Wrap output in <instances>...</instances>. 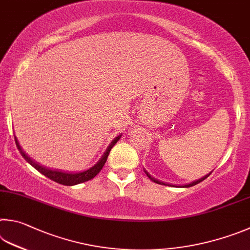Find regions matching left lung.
<instances>
[{
  "label": "left lung",
  "instance_id": "obj_1",
  "mask_svg": "<svg viewBox=\"0 0 250 250\" xmlns=\"http://www.w3.org/2000/svg\"><path fill=\"white\" fill-rule=\"evenodd\" d=\"M145 173L147 174V177L150 179V180L152 181V182H155V183H158V185H164V186H166L164 182H161V181H158L157 180V179H155V178H152L149 173H148L146 170H145ZM208 176H205V177H203V178H201V179H199V180H196V181H193V182H191V183H189V185H186V186H183V188H189V187H193V186H195V185H198V183H200V182H202L204 179H207L208 178Z\"/></svg>",
  "mask_w": 250,
  "mask_h": 250
}]
</instances>
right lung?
<instances>
[{
	"label": "right lung",
	"instance_id": "right-lung-1",
	"mask_svg": "<svg viewBox=\"0 0 250 250\" xmlns=\"http://www.w3.org/2000/svg\"><path fill=\"white\" fill-rule=\"evenodd\" d=\"M122 137V135H118L117 137H115L112 141V143L109 144V146L107 147V149L105 150V152L103 154V156L101 157V159L96 163L93 167H91L90 169L85 170V171H82V172H78V173H70V172H62V171H58V170H51V169H48L46 167H43V166H41L37 163H35V161L28 157L27 155L25 154L24 150L21 149V147L20 146L19 142H17V137L15 136V143H16V146H17V149L20 150V154L24 157V159L27 161L29 165H32L33 167L38 170L39 172L43 176L51 179L52 181L55 182H58L60 185H63V186H76L79 185V183H83L85 181H89L91 179H93L96 174H98L101 170H102L103 166L106 163V159L108 157L109 151L113 148V146L115 145V144L120 141V138Z\"/></svg>",
	"mask_w": 250,
	"mask_h": 250
}]
</instances>
